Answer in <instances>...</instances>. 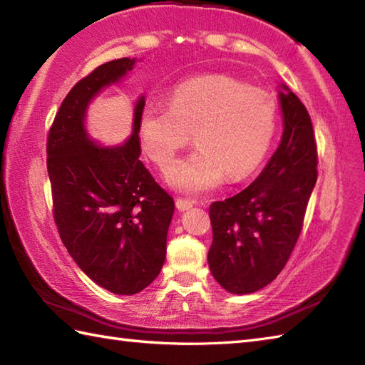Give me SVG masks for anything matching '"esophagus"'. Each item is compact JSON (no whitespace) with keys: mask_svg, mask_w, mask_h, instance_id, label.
<instances>
[{"mask_svg":"<svg viewBox=\"0 0 365 365\" xmlns=\"http://www.w3.org/2000/svg\"><path fill=\"white\" fill-rule=\"evenodd\" d=\"M195 205V202H192V200H187V199H180L178 197L177 200H175V207L178 208V210L180 212H185V210H190V208Z\"/></svg>","mask_w":365,"mask_h":365,"instance_id":"obj_1","label":"esophagus"}]
</instances>
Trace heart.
<instances>
[{"mask_svg":"<svg viewBox=\"0 0 365 365\" xmlns=\"http://www.w3.org/2000/svg\"><path fill=\"white\" fill-rule=\"evenodd\" d=\"M276 131V105L268 92L227 75L183 81L169 103L150 100L139 114V138L161 169L175 161L195 135L197 149L170 170V187L205 192L224 178L238 182L257 168Z\"/></svg>","mask_w":365,"mask_h":365,"instance_id":"heart-1","label":"heart"}]
</instances>
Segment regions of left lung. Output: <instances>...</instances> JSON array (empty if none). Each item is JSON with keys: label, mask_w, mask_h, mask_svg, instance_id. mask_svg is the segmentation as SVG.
Listing matches in <instances>:
<instances>
[{"label": "left lung", "mask_w": 365, "mask_h": 365, "mask_svg": "<svg viewBox=\"0 0 365 365\" xmlns=\"http://www.w3.org/2000/svg\"><path fill=\"white\" fill-rule=\"evenodd\" d=\"M284 131L273 157L242 192L208 208V267L224 290L254 293L274 281L301 234L317 182V145L306 106L279 84Z\"/></svg>", "instance_id": "obj_1"}]
</instances>
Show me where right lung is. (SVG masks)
<instances>
[{"instance_id": "1", "label": "right lung", "mask_w": 365, "mask_h": 365, "mask_svg": "<svg viewBox=\"0 0 365 365\" xmlns=\"http://www.w3.org/2000/svg\"><path fill=\"white\" fill-rule=\"evenodd\" d=\"M136 59L98 66L61 103L46 143L53 215L76 265L115 294H135L160 274L174 199L139 160L138 98L133 133L119 145H100L86 128L88 108L105 88L120 83Z\"/></svg>"}]
</instances>
